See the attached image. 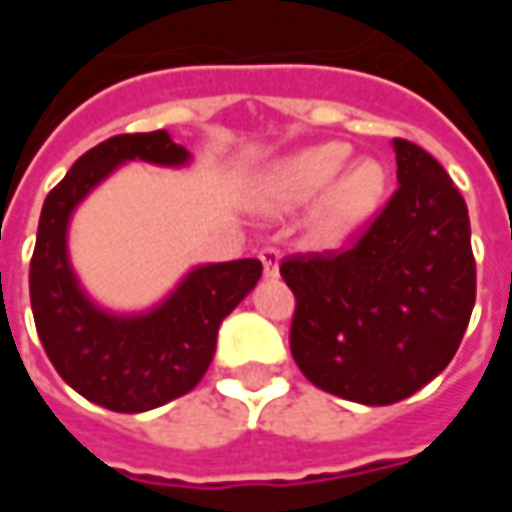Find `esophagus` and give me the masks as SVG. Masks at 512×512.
<instances>
[{
  "mask_svg": "<svg viewBox=\"0 0 512 512\" xmlns=\"http://www.w3.org/2000/svg\"><path fill=\"white\" fill-rule=\"evenodd\" d=\"M279 260H282V255H279V249H274V246L260 249V263H263V274H266V279L279 277Z\"/></svg>",
  "mask_w": 512,
  "mask_h": 512,
  "instance_id": "34e87169",
  "label": "esophagus"
}]
</instances>
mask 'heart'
Returning <instances> with one entry per match:
<instances>
[{
    "mask_svg": "<svg viewBox=\"0 0 512 512\" xmlns=\"http://www.w3.org/2000/svg\"><path fill=\"white\" fill-rule=\"evenodd\" d=\"M348 156L345 142H323L279 158L257 178L252 205L285 213L318 197L307 216V235L323 249L340 246L376 213L386 191V169L378 161L362 158L343 170Z\"/></svg>",
    "mask_w": 512,
    "mask_h": 512,
    "instance_id": "obj_1",
    "label": "heart"
}]
</instances>
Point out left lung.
<instances>
[{
    "label": "left lung",
    "instance_id": "obj_1",
    "mask_svg": "<svg viewBox=\"0 0 512 512\" xmlns=\"http://www.w3.org/2000/svg\"><path fill=\"white\" fill-rule=\"evenodd\" d=\"M397 191L337 255L290 257V351L312 384L389 406L433 381L458 351L474 307L469 211L428 150L392 139Z\"/></svg>",
    "mask_w": 512,
    "mask_h": 512
}]
</instances>
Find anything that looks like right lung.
Returning <instances> with one entry per match:
<instances>
[{"label":"right lung","mask_w":512,"mask_h":512,"mask_svg":"<svg viewBox=\"0 0 512 512\" xmlns=\"http://www.w3.org/2000/svg\"><path fill=\"white\" fill-rule=\"evenodd\" d=\"M128 161L189 167L191 153L167 131L120 134L87 150L43 202L29 299L40 343L62 381L95 406L139 414L200 384L219 326L255 290L263 263H202L150 310L101 307L73 271L68 227L87 194Z\"/></svg>","instance_id":"1"}]
</instances>
